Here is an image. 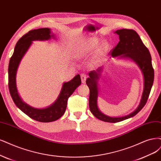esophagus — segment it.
<instances>
[{"label":"esophagus","mask_w":161,"mask_h":161,"mask_svg":"<svg viewBox=\"0 0 161 161\" xmlns=\"http://www.w3.org/2000/svg\"><path fill=\"white\" fill-rule=\"evenodd\" d=\"M81 77V80L82 83H85L86 82V75L85 74H82L80 75Z\"/></svg>","instance_id":"obj_1"}]
</instances>
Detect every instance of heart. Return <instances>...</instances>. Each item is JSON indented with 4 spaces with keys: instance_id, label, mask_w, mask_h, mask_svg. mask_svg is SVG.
Returning <instances> with one entry per match:
<instances>
[{
    "instance_id": "obj_1",
    "label": "heart",
    "mask_w": 161,
    "mask_h": 161,
    "mask_svg": "<svg viewBox=\"0 0 161 161\" xmlns=\"http://www.w3.org/2000/svg\"><path fill=\"white\" fill-rule=\"evenodd\" d=\"M97 42L95 41H90L84 44H82V45H80L78 48V49H77V52H76L77 56L81 57L82 55H84L88 53V52L92 51V50L97 47ZM106 47H107V44L104 43L102 45V48L103 49L104 48H106Z\"/></svg>"
}]
</instances>
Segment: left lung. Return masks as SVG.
Masks as SVG:
<instances>
[{
  "instance_id": "8db88e82",
  "label": "left lung",
  "mask_w": 161,
  "mask_h": 161,
  "mask_svg": "<svg viewBox=\"0 0 161 161\" xmlns=\"http://www.w3.org/2000/svg\"><path fill=\"white\" fill-rule=\"evenodd\" d=\"M119 36V42L110 53L113 57L130 58L138 66L144 77V88L139 105L137 108L130 114L121 117H111L105 115L98 108L97 99L98 95V80L101 76L103 66L97 70H92L86 83L89 88V108L92 114L99 120L108 123H118L136 115L147 103L154 81V69L150 52L144 45L137 32L132 29H120L116 31Z\"/></svg>"
}]
</instances>
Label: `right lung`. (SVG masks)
I'll return each mask as SVG.
<instances>
[{"label":"right lung","instance_id":"1","mask_svg":"<svg viewBox=\"0 0 161 161\" xmlns=\"http://www.w3.org/2000/svg\"><path fill=\"white\" fill-rule=\"evenodd\" d=\"M51 29L48 28L35 29L27 32L16 42L8 64V88L10 96L16 106L30 118L42 123L53 122L61 117L66 110L69 97L81 84L79 75H76L71 80L64 82L56 101L51 106L45 108H33L22 101L16 83V73L20 60L29 48L32 41H47L51 38H54V35H51Z\"/></svg>","mask_w":161,"mask_h":161}]
</instances>
